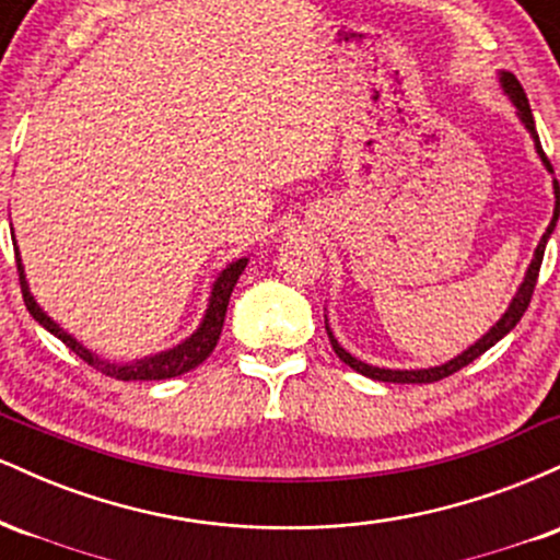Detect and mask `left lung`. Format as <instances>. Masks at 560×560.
<instances>
[{
	"label": "left lung",
	"mask_w": 560,
	"mask_h": 560,
	"mask_svg": "<svg viewBox=\"0 0 560 560\" xmlns=\"http://www.w3.org/2000/svg\"><path fill=\"white\" fill-rule=\"evenodd\" d=\"M500 83H503L505 94L511 96L513 102H516V107H518V118L524 120V126L529 128V133H532V137H535L537 152H539V158H542L545 168H548V171L552 173L550 160H548V155H545V152H542V144H539V137H537V131H535V118H532V107H529V100H526V94H524L522 83H518V79H516V75H513V73H503V75H500ZM552 189H556V210H552V221H550L548 231H545L542 240H539V244H537V249H535V260H532L529 271H526L524 284L518 287L516 298H513L511 307H508V311H505V316L500 318L498 324H494L492 329L487 331L485 337H481L477 345L468 347V350L464 352V355L453 358V361L445 363V365H434V369H421V371H392V369H376V365H369V363L358 361V358H352L350 352L345 350V347H339L337 339H334V334L329 331V326H326V331H329V339H331V347H334V352H337V355H339V361L350 365V369H352V371H358V374H363V376H369V378H376V382H395V384H432V382H440V378H445V376H450V374H455V371H460V369H464V365L474 363V361H477L479 355H485V352L490 350V347H492L494 342H500V339H503L505 334L511 331L513 326L518 324V320H522V316L526 313V307H529V302H532V292H535V287H537L539 266H542L545 244H548V236L552 234V229H556V221H558V215H560V186H558V178H556V182H552Z\"/></svg>",
	"instance_id": "obj_1"
}]
</instances>
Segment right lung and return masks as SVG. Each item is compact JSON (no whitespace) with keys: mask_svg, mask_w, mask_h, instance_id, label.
Returning a JSON list of instances; mask_svg holds the SVG:
<instances>
[{"mask_svg":"<svg viewBox=\"0 0 560 560\" xmlns=\"http://www.w3.org/2000/svg\"><path fill=\"white\" fill-rule=\"evenodd\" d=\"M15 262H18V276H21L23 302H25V307H28L31 316H34L38 324H42L49 334H55V337L60 339L62 345L70 347V350H73L83 363H89V365H92V369L102 371V374H105V376L120 378V382H155V378L182 376V374H186V371L197 369V365L202 363V361H208L210 352L215 350L218 337H221L223 318H226V307H229V298H231V292H234V284H236V279H240V276H242L244 266H247V258L231 262V266L223 268V273L218 276V281L213 284V294H210L208 313H205V318H202V324H199V329L191 334V337L186 339V342L176 345V347H173V350L160 352V355L144 358V361L124 363V365L110 363V361H102L100 355H94V352H89L81 342H75V339L70 337L68 331H62L60 326H57L55 320L49 318L47 313L42 311V307L36 305V300L31 298L28 284H25L21 258H18V249H15Z\"/></svg>","mask_w":560,"mask_h":560,"instance_id":"obj_1","label":"right lung"}]
</instances>
